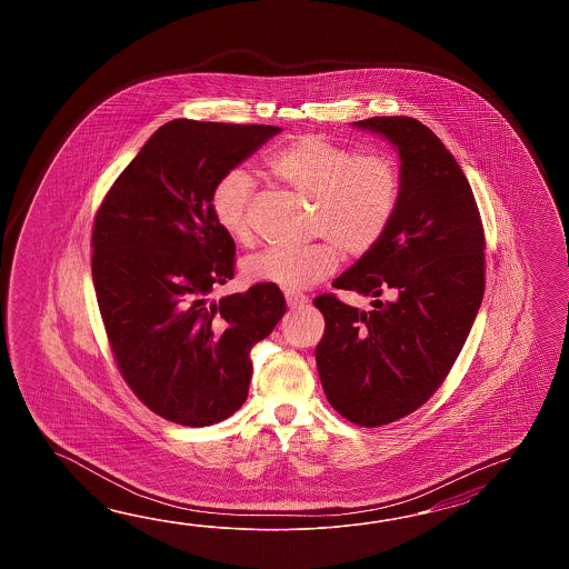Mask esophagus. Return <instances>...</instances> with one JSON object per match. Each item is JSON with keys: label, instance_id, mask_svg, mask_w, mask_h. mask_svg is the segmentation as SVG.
<instances>
[{"label": "esophagus", "instance_id": "34e87169", "mask_svg": "<svg viewBox=\"0 0 569 569\" xmlns=\"http://www.w3.org/2000/svg\"><path fill=\"white\" fill-rule=\"evenodd\" d=\"M284 299H287V305H289L290 309H301V307L309 302V299L301 295V292H287Z\"/></svg>", "mask_w": 569, "mask_h": 569}]
</instances>
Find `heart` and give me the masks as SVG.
<instances>
[{"label": "heart", "instance_id": "heart-1", "mask_svg": "<svg viewBox=\"0 0 569 569\" xmlns=\"http://www.w3.org/2000/svg\"><path fill=\"white\" fill-rule=\"evenodd\" d=\"M270 172L313 201L309 233L326 238L301 248H268L242 262L243 279L302 290L336 272L341 252L360 258L387 236L400 201V170L385 152H358L326 136L307 133L268 157ZM254 181L240 169L219 177L209 209L231 240L250 243Z\"/></svg>", "mask_w": 569, "mask_h": 569}]
</instances>
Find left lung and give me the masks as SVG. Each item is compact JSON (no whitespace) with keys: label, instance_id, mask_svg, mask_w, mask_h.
<instances>
[{"label":"left lung","instance_id":"8db88e82","mask_svg":"<svg viewBox=\"0 0 569 569\" xmlns=\"http://www.w3.org/2000/svg\"><path fill=\"white\" fill-rule=\"evenodd\" d=\"M353 126L399 152V209L375 250L333 280L375 297V309L315 299L326 317L315 360L329 405L380 427L417 411L458 360L483 299V230L470 182L427 126L405 116Z\"/></svg>","mask_w":569,"mask_h":569}]
</instances>
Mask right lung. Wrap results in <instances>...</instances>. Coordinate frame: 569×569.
Here are the masks:
<instances>
[{
    "label": "right lung",
    "mask_w": 569,
    "mask_h": 569,
    "mask_svg": "<svg viewBox=\"0 0 569 569\" xmlns=\"http://www.w3.org/2000/svg\"><path fill=\"white\" fill-rule=\"evenodd\" d=\"M277 126L172 120L160 126L106 194L93 226L97 302L123 380L152 412L207 427L248 399L250 351L287 311L258 282L211 299L233 279L236 243L209 209L226 170Z\"/></svg>",
    "instance_id": "right-lung-1"
}]
</instances>
